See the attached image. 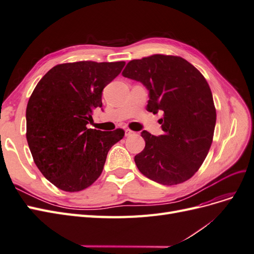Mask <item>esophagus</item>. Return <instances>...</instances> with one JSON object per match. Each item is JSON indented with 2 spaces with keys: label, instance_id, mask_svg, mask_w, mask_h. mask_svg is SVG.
<instances>
[{
  "label": "esophagus",
  "instance_id": "34e87169",
  "mask_svg": "<svg viewBox=\"0 0 254 254\" xmlns=\"http://www.w3.org/2000/svg\"><path fill=\"white\" fill-rule=\"evenodd\" d=\"M134 133H135V132L132 131V130L125 129V135H126V136H131V135H133Z\"/></svg>",
  "mask_w": 254,
  "mask_h": 254
}]
</instances>
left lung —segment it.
I'll return each instance as SVG.
<instances>
[{"instance_id":"1","label":"left lung","mask_w":254,"mask_h":254,"mask_svg":"<svg viewBox=\"0 0 254 254\" xmlns=\"http://www.w3.org/2000/svg\"><path fill=\"white\" fill-rule=\"evenodd\" d=\"M122 74L147 88L149 112H163V134L141 133L145 148L134 157L139 171L163 186L189 180L213 141L216 110L209 83L186 59L160 54L129 61Z\"/></svg>"}]
</instances>
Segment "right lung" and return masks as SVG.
I'll list each match as a JSON object with an SVG mask.
<instances>
[{"mask_svg":"<svg viewBox=\"0 0 254 254\" xmlns=\"http://www.w3.org/2000/svg\"><path fill=\"white\" fill-rule=\"evenodd\" d=\"M124 61H78L52 67L36 86L26 108V139L35 164L58 189L79 191L101 176L107 155L124 130L88 128L102 108L104 88Z\"/></svg>","mask_w":254,"mask_h":254,"instance_id":"obj_1","label":"right lung"}]
</instances>
